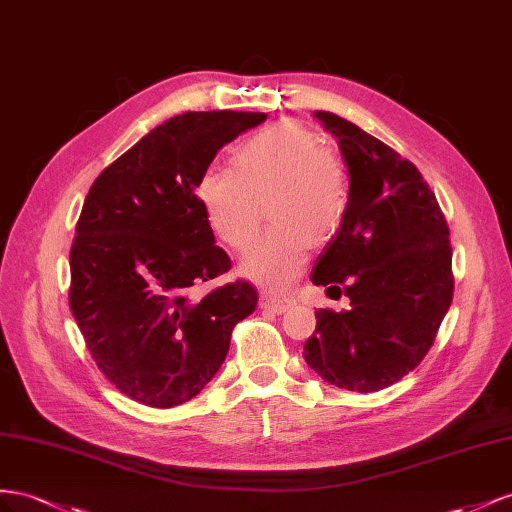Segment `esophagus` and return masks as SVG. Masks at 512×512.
Masks as SVG:
<instances>
[{
  "label": "esophagus",
  "mask_w": 512,
  "mask_h": 512,
  "mask_svg": "<svg viewBox=\"0 0 512 512\" xmlns=\"http://www.w3.org/2000/svg\"><path fill=\"white\" fill-rule=\"evenodd\" d=\"M259 306L264 311L281 315V313L289 311L291 306H294V300H291V298H276V296H261L259 298Z\"/></svg>",
  "instance_id": "34e87169"
}]
</instances>
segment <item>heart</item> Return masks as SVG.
Masks as SVG:
<instances>
[{
  "label": "heart",
  "mask_w": 512,
  "mask_h": 512,
  "mask_svg": "<svg viewBox=\"0 0 512 512\" xmlns=\"http://www.w3.org/2000/svg\"><path fill=\"white\" fill-rule=\"evenodd\" d=\"M352 197L343 160L324 150L311 130L276 122L248 137L233 152V169L212 167L197 182V201L214 236L233 251L253 242L261 203L270 199L274 227L240 261L244 279L268 291L296 281L311 246L337 236Z\"/></svg>",
  "instance_id": "b5f03b06"
}]
</instances>
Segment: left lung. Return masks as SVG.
<instances>
[{
    "instance_id": "left-lung-1",
    "label": "left lung",
    "mask_w": 512,
    "mask_h": 512,
    "mask_svg": "<svg viewBox=\"0 0 512 512\" xmlns=\"http://www.w3.org/2000/svg\"><path fill=\"white\" fill-rule=\"evenodd\" d=\"M315 118L339 143L352 197L313 283L334 300L345 294L349 309L315 313L304 360L332 386L375 392L418 367L450 309V231L410 160L339 115Z\"/></svg>"
}]
</instances>
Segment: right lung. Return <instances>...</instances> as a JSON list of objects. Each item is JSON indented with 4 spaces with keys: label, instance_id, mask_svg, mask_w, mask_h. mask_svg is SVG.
Listing matches in <instances>:
<instances>
[{
    "label": "right lung",
    "instance_id": "obj_1",
    "mask_svg": "<svg viewBox=\"0 0 512 512\" xmlns=\"http://www.w3.org/2000/svg\"><path fill=\"white\" fill-rule=\"evenodd\" d=\"M266 113L186 111L139 139L85 197L70 248V311L98 369L150 407L191 401L221 369L257 291L236 281L199 296L231 261L197 182L216 152Z\"/></svg>",
    "mask_w": 512,
    "mask_h": 512
}]
</instances>
